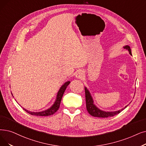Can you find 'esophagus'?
I'll return each mask as SVG.
<instances>
[{"label":"esophagus","mask_w":146,"mask_h":146,"mask_svg":"<svg viewBox=\"0 0 146 146\" xmlns=\"http://www.w3.org/2000/svg\"><path fill=\"white\" fill-rule=\"evenodd\" d=\"M84 72L82 70H78L76 74V78L77 79H82L84 78Z\"/></svg>","instance_id":"1"}]
</instances>
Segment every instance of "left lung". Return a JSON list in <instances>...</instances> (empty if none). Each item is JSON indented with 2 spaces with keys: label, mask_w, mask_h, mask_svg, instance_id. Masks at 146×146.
<instances>
[{
  "label": "left lung",
  "mask_w": 146,
  "mask_h": 146,
  "mask_svg": "<svg viewBox=\"0 0 146 146\" xmlns=\"http://www.w3.org/2000/svg\"><path fill=\"white\" fill-rule=\"evenodd\" d=\"M125 49H127L130 55H132L131 54V50L130 48V46L128 45H126L123 47ZM85 98H86V109L88 111V113L90 115L94 117H108L115 116L117 114L120 113L122 110H123L128 105L125 106L123 109H122L121 110H119L118 111H103L100 109H99L98 107L94 104V101L92 99V97L90 94V92L86 88V87L85 86Z\"/></svg>",
  "instance_id": "left-lung-1"
}]
</instances>
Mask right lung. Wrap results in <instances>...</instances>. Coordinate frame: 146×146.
Wrapping results in <instances>:
<instances>
[{
  "mask_svg": "<svg viewBox=\"0 0 146 146\" xmlns=\"http://www.w3.org/2000/svg\"><path fill=\"white\" fill-rule=\"evenodd\" d=\"M70 83V81L66 82V83L60 88V90L58 92L57 96H56V98L55 101L54 102V104L51 107H50L49 109L44 110V111H39V112H32V111H30L26 109H25L24 108H23V109L26 112H27L28 113L30 114V115H34V116H50V115H53V114H54L56 111L58 110L63 94H64L65 90H66L67 86L69 85Z\"/></svg>",
  "mask_w": 146,
  "mask_h": 146,
  "instance_id": "1",
  "label": "right lung"
}]
</instances>
